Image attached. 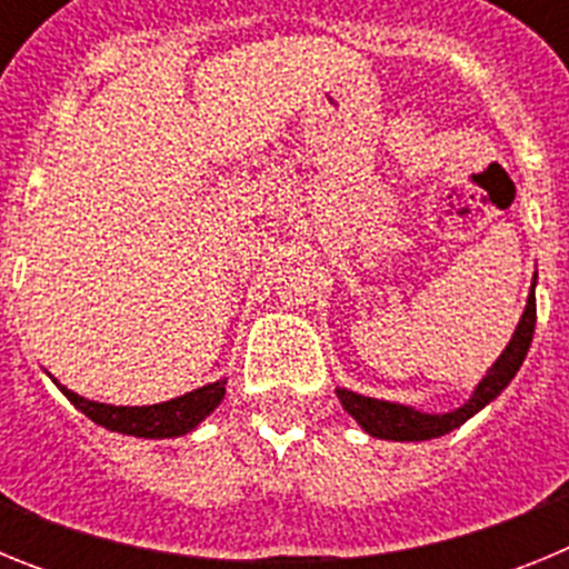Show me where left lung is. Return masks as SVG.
<instances>
[{
	"label": "left lung",
	"mask_w": 569,
	"mask_h": 569,
	"mask_svg": "<svg viewBox=\"0 0 569 569\" xmlns=\"http://www.w3.org/2000/svg\"><path fill=\"white\" fill-rule=\"evenodd\" d=\"M532 288H536V279H532ZM532 330H536V293L530 290L527 296V308L525 316H521L519 328L512 333L510 345H507L505 353L496 359V365L487 370L485 379L479 381L476 393L470 396L465 407L453 410V413H419L413 407L405 405H390V401L370 399V396H359L353 390H336L341 407L347 413L353 416L365 433L376 436V439H390V441H427V439H439V436L450 433L456 427L465 425L470 416H476L485 405H490L496 396L505 390L512 381V376L519 373L521 361H525L527 350H530Z\"/></svg>",
	"instance_id": "left-lung-1"
}]
</instances>
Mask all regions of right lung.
Masks as SVG:
<instances>
[{
    "label": "right lung",
    "instance_id": "1",
    "mask_svg": "<svg viewBox=\"0 0 569 569\" xmlns=\"http://www.w3.org/2000/svg\"><path fill=\"white\" fill-rule=\"evenodd\" d=\"M224 385L228 381H213L204 385L193 393H184L179 399L162 401V405L150 407H113V405H99V401H88L68 390L64 385L57 387L68 396L70 405H77L90 421L102 425L104 430H116L124 436H139V439H170V436H184L190 433L202 419L213 413L219 401L224 399Z\"/></svg>",
    "mask_w": 569,
    "mask_h": 569
}]
</instances>
